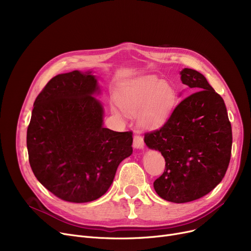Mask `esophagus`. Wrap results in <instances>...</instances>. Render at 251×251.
I'll use <instances>...</instances> for the list:
<instances>
[{
  "label": "esophagus",
  "instance_id": "1",
  "mask_svg": "<svg viewBox=\"0 0 251 251\" xmlns=\"http://www.w3.org/2000/svg\"><path fill=\"white\" fill-rule=\"evenodd\" d=\"M144 146V141H143V137L140 134H135L133 137V147L135 149H143Z\"/></svg>",
  "mask_w": 251,
  "mask_h": 251
}]
</instances>
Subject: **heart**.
I'll return each instance as SVG.
<instances>
[{
  "label": "heart",
  "instance_id": "heart-1",
  "mask_svg": "<svg viewBox=\"0 0 251 251\" xmlns=\"http://www.w3.org/2000/svg\"><path fill=\"white\" fill-rule=\"evenodd\" d=\"M116 101L125 113L138 114L141 125L156 127L173 110L176 92L168 82L160 81L155 76H143L122 83L117 91ZM112 112L121 117L117 108H113Z\"/></svg>",
  "mask_w": 251,
  "mask_h": 251
}]
</instances>
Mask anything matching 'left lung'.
I'll return each instance as SVG.
<instances>
[{
    "mask_svg": "<svg viewBox=\"0 0 251 251\" xmlns=\"http://www.w3.org/2000/svg\"><path fill=\"white\" fill-rule=\"evenodd\" d=\"M181 80L191 91L160 128L144 142L161 151L165 171L153 182L163 200L184 203L206 195L226 174L232 150V127L222 97L206 78L184 68Z\"/></svg>",
    "mask_w": 251,
    "mask_h": 251,
    "instance_id": "8db88e82",
    "label": "left lung"
}]
</instances>
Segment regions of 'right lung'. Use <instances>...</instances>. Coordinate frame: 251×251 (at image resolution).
<instances>
[{"instance_id": "1", "label": "right lung", "mask_w": 251, "mask_h": 251, "mask_svg": "<svg viewBox=\"0 0 251 251\" xmlns=\"http://www.w3.org/2000/svg\"><path fill=\"white\" fill-rule=\"evenodd\" d=\"M100 87L91 71L51 78L33 103L27 128L29 164L36 179L60 200L96 201L110 188L117 168L132 153V131L102 126Z\"/></svg>"}]
</instances>
